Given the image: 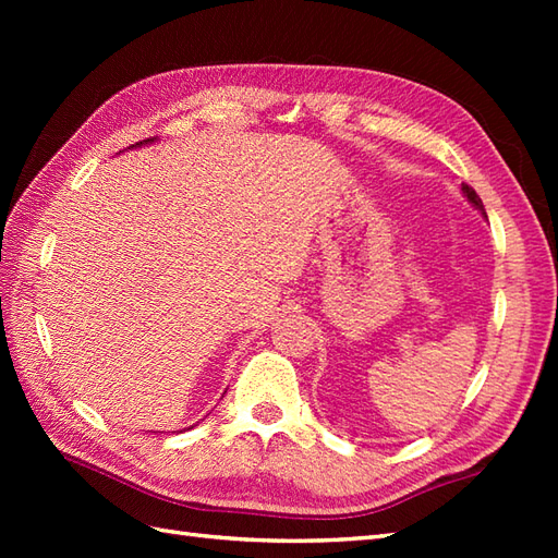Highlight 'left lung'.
<instances>
[{"label":"left lung","instance_id":"left-lung-1","mask_svg":"<svg viewBox=\"0 0 558 558\" xmlns=\"http://www.w3.org/2000/svg\"><path fill=\"white\" fill-rule=\"evenodd\" d=\"M462 194H465L470 201H472V204H475L480 210H484V206H482V198L477 196V192H475V189H472V186H468V184H462Z\"/></svg>","mask_w":558,"mask_h":558}]
</instances>
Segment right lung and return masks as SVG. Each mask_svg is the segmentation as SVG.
Wrapping results in <instances>:
<instances>
[{
  "instance_id": "add662e5",
  "label": "right lung",
  "mask_w": 558,
  "mask_h": 558,
  "mask_svg": "<svg viewBox=\"0 0 558 558\" xmlns=\"http://www.w3.org/2000/svg\"><path fill=\"white\" fill-rule=\"evenodd\" d=\"M146 141H153V138H146ZM141 144H144V141H138V144H136V146H141ZM132 148H134V146H132Z\"/></svg>"
}]
</instances>
